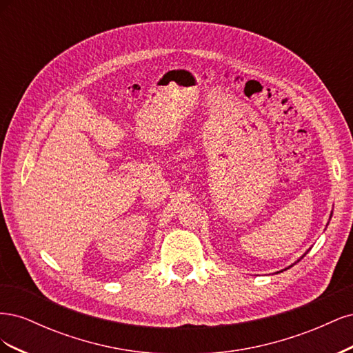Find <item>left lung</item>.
<instances>
[{"label": "left lung", "mask_w": 353, "mask_h": 353, "mask_svg": "<svg viewBox=\"0 0 353 353\" xmlns=\"http://www.w3.org/2000/svg\"><path fill=\"white\" fill-rule=\"evenodd\" d=\"M303 256H305V254H303ZM303 256H302V258H303ZM299 261H301V259H299ZM299 261H297V262H299Z\"/></svg>", "instance_id": "left-lung-1"}]
</instances>
